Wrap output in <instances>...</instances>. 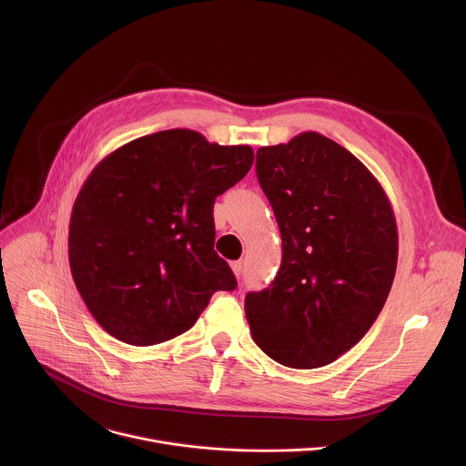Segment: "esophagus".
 Returning <instances> with one entry per match:
<instances>
[{"mask_svg": "<svg viewBox=\"0 0 466 466\" xmlns=\"http://www.w3.org/2000/svg\"><path fill=\"white\" fill-rule=\"evenodd\" d=\"M230 268H232V271H234V275H236V279L239 280L241 275H243V263H241V261H232Z\"/></svg>", "mask_w": 466, "mask_h": 466, "instance_id": "1", "label": "esophagus"}]
</instances>
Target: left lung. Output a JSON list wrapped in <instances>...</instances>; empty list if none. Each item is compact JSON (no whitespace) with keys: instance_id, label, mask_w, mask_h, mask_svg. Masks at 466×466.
I'll return each mask as SVG.
<instances>
[{"instance_id":"1","label":"left lung","mask_w":466,"mask_h":466,"mask_svg":"<svg viewBox=\"0 0 466 466\" xmlns=\"http://www.w3.org/2000/svg\"><path fill=\"white\" fill-rule=\"evenodd\" d=\"M256 175L282 236L268 289L247 293L254 343L291 369H317L350 350L390 291L398 232L378 178L319 132L259 147Z\"/></svg>"}]
</instances>
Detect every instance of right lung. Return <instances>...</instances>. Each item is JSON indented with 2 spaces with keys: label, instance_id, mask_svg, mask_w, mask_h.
Wrapping results in <instances>:
<instances>
[{
  "label": "right lung",
  "instance_id": "right-lung-1",
  "mask_svg": "<svg viewBox=\"0 0 466 466\" xmlns=\"http://www.w3.org/2000/svg\"><path fill=\"white\" fill-rule=\"evenodd\" d=\"M254 162L250 146L169 128L105 157L70 218L74 282L108 334L149 347L189 329L216 291L236 289L214 250L216 197Z\"/></svg>",
  "mask_w": 466,
  "mask_h": 466
}]
</instances>
